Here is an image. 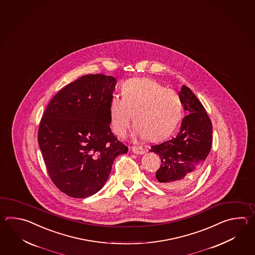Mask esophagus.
Returning <instances> with one entry per match:
<instances>
[{
	"instance_id": "1",
	"label": "esophagus",
	"mask_w": 255,
	"mask_h": 255,
	"mask_svg": "<svg viewBox=\"0 0 255 255\" xmlns=\"http://www.w3.org/2000/svg\"><path fill=\"white\" fill-rule=\"evenodd\" d=\"M132 151H133V153H135V154H137V155H143L146 152L144 148L139 147V146H132Z\"/></svg>"
}]
</instances>
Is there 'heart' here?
Segmentation results:
<instances>
[{"label":"heart","mask_w":255,"mask_h":255,"mask_svg":"<svg viewBox=\"0 0 255 255\" xmlns=\"http://www.w3.org/2000/svg\"><path fill=\"white\" fill-rule=\"evenodd\" d=\"M122 98H111L109 117L112 129L125 137L132 116L137 137L156 141L168 136L177 127L182 113L178 93L149 78H135L121 88Z\"/></svg>","instance_id":"1"}]
</instances>
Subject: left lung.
Listing matches in <instances>:
<instances>
[{"label":"left lung","mask_w":255,"mask_h":255,"mask_svg":"<svg viewBox=\"0 0 255 255\" xmlns=\"http://www.w3.org/2000/svg\"><path fill=\"white\" fill-rule=\"evenodd\" d=\"M179 96L188 112L179 134L149 149L161 158L156 178L168 190H181L190 184L204 167L212 148V122L202 104L186 86L181 87Z\"/></svg>","instance_id":"1"}]
</instances>
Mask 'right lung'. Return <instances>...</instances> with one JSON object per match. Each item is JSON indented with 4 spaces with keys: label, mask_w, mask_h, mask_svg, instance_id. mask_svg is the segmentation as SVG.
I'll use <instances>...</instances> for the list:
<instances>
[{
    "label": "right lung",
    "mask_w": 255,
    "mask_h": 255,
    "mask_svg": "<svg viewBox=\"0 0 255 255\" xmlns=\"http://www.w3.org/2000/svg\"><path fill=\"white\" fill-rule=\"evenodd\" d=\"M117 79L87 75L61 89L41 120L38 143L49 176L62 192L84 199L109 179L115 158L128 148L110 128Z\"/></svg>",
    "instance_id": "1"
}]
</instances>
